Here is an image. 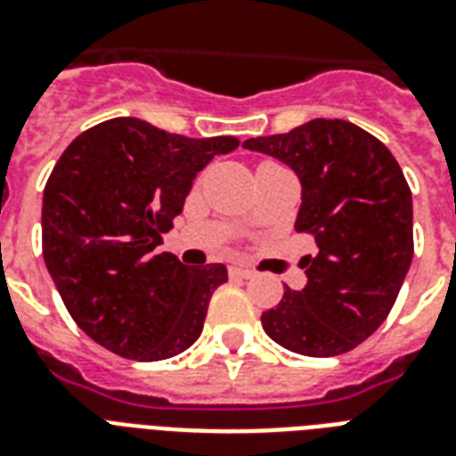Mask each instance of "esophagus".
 Masks as SVG:
<instances>
[{
    "label": "esophagus",
    "instance_id": "34e87169",
    "mask_svg": "<svg viewBox=\"0 0 456 456\" xmlns=\"http://www.w3.org/2000/svg\"><path fill=\"white\" fill-rule=\"evenodd\" d=\"M231 276H238V279H252L255 272H252V269H245V266H231Z\"/></svg>",
    "mask_w": 456,
    "mask_h": 456
}]
</instances>
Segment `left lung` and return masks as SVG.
I'll list each match as a JSON object with an SVG mask.
<instances>
[{
  "instance_id": "1",
  "label": "left lung",
  "mask_w": 456,
  "mask_h": 456,
  "mask_svg": "<svg viewBox=\"0 0 456 456\" xmlns=\"http://www.w3.org/2000/svg\"><path fill=\"white\" fill-rule=\"evenodd\" d=\"M283 160L303 184L296 231L313 235L303 290L283 289L262 313L269 337L293 354L354 351L395 305L413 259V204L385 143L346 119H313L242 143Z\"/></svg>"
}]
</instances>
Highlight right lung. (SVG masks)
Instances as JSON below:
<instances>
[{"label": "right lung", "instance_id": "right-lung-1", "mask_svg": "<svg viewBox=\"0 0 456 456\" xmlns=\"http://www.w3.org/2000/svg\"><path fill=\"white\" fill-rule=\"evenodd\" d=\"M238 143L115 118L61 153L43 194V256L69 314L95 344L149 362L200 338L208 300L228 272L191 269L159 245L197 173Z\"/></svg>", "mask_w": 456, "mask_h": 456}]
</instances>
